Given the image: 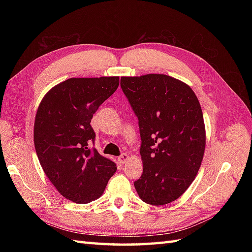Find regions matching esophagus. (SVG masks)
Returning a JSON list of instances; mask_svg holds the SVG:
<instances>
[{
	"instance_id": "34e87169",
	"label": "esophagus",
	"mask_w": 252,
	"mask_h": 252,
	"mask_svg": "<svg viewBox=\"0 0 252 252\" xmlns=\"http://www.w3.org/2000/svg\"><path fill=\"white\" fill-rule=\"evenodd\" d=\"M129 159V157L127 154H123L121 157L118 158V161L120 164H125L127 161Z\"/></svg>"
}]
</instances>
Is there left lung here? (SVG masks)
I'll return each mask as SVG.
<instances>
[{
    "mask_svg": "<svg viewBox=\"0 0 252 252\" xmlns=\"http://www.w3.org/2000/svg\"><path fill=\"white\" fill-rule=\"evenodd\" d=\"M121 87L139 119L143 174L136 192L147 204H169L191 185L203 161L200 102L186 83L161 73L122 77Z\"/></svg>",
    "mask_w": 252,
    "mask_h": 252,
    "instance_id": "obj_1",
    "label": "left lung"
}]
</instances>
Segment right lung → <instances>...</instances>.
I'll return each instance as SVG.
<instances>
[{"mask_svg": "<svg viewBox=\"0 0 252 252\" xmlns=\"http://www.w3.org/2000/svg\"><path fill=\"white\" fill-rule=\"evenodd\" d=\"M119 77L70 78L53 86L37 107L33 141L42 168L65 199L87 204L100 197L117 165L88 145L101 104L117 90Z\"/></svg>", "mask_w": 252, "mask_h": 252, "instance_id": "1", "label": "right lung"}]
</instances>
